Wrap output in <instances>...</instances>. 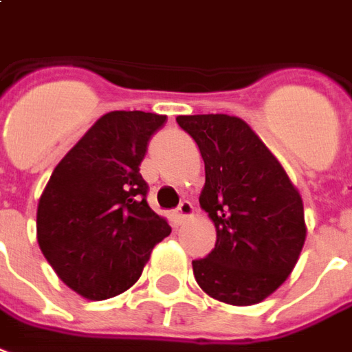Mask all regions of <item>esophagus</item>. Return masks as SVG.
I'll return each mask as SVG.
<instances>
[{"instance_id":"esophagus-1","label":"esophagus","mask_w":352,"mask_h":352,"mask_svg":"<svg viewBox=\"0 0 352 352\" xmlns=\"http://www.w3.org/2000/svg\"><path fill=\"white\" fill-rule=\"evenodd\" d=\"M193 214V204L189 203V201H182L180 206L176 208V220L184 221L186 218H189Z\"/></svg>"}]
</instances>
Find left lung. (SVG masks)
<instances>
[{
	"mask_svg": "<svg viewBox=\"0 0 352 352\" xmlns=\"http://www.w3.org/2000/svg\"><path fill=\"white\" fill-rule=\"evenodd\" d=\"M176 123L199 146V203L216 226L214 250L193 260L197 284L223 303H260L288 278L305 243L300 193L243 119L208 113Z\"/></svg>",
	"mask_w": 352,
	"mask_h": 352,
	"instance_id": "1",
	"label": "left lung"
}]
</instances>
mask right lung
<instances>
[{"label": "right lung", "instance_id": "right-lung-1", "mask_svg": "<svg viewBox=\"0 0 352 352\" xmlns=\"http://www.w3.org/2000/svg\"><path fill=\"white\" fill-rule=\"evenodd\" d=\"M166 116L109 111L52 170L37 204L45 260L87 300L129 290L170 226L148 204L140 163Z\"/></svg>", "mask_w": 352, "mask_h": 352}]
</instances>
